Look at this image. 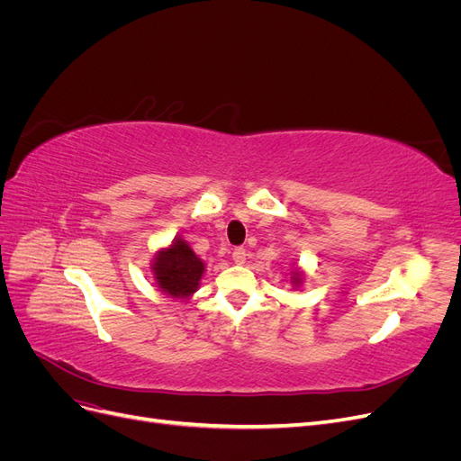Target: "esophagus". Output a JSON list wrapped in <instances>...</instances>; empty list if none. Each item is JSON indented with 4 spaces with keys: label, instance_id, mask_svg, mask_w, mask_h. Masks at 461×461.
Instances as JSON below:
<instances>
[{
    "label": "esophagus",
    "instance_id": "34e87169",
    "mask_svg": "<svg viewBox=\"0 0 461 461\" xmlns=\"http://www.w3.org/2000/svg\"><path fill=\"white\" fill-rule=\"evenodd\" d=\"M246 258H248V252L244 248H234L232 249V261L236 265H244L246 263Z\"/></svg>",
    "mask_w": 461,
    "mask_h": 461
}]
</instances>
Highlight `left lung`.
Segmentation results:
<instances>
[{"mask_svg": "<svg viewBox=\"0 0 461 461\" xmlns=\"http://www.w3.org/2000/svg\"><path fill=\"white\" fill-rule=\"evenodd\" d=\"M302 283V273L298 269H294V273H292V285L298 286Z\"/></svg>", "mask_w": 461, "mask_h": 461, "instance_id": "left-lung-1", "label": "left lung"}]
</instances>
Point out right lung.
<instances>
[{
  "label": "right lung",
  "mask_w": 461,
  "mask_h": 461,
  "mask_svg": "<svg viewBox=\"0 0 461 461\" xmlns=\"http://www.w3.org/2000/svg\"><path fill=\"white\" fill-rule=\"evenodd\" d=\"M203 271V261L180 236H176L169 248L159 249L151 263L153 278L163 294L178 300H186L198 290Z\"/></svg>",
  "instance_id": "obj_1"
}]
</instances>
